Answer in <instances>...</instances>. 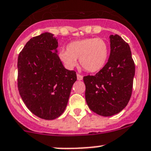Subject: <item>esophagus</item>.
<instances>
[{
    "instance_id": "obj_1",
    "label": "esophagus",
    "mask_w": 151,
    "mask_h": 151,
    "mask_svg": "<svg viewBox=\"0 0 151 151\" xmlns=\"http://www.w3.org/2000/svg\"><path fill=\"white\" fill-rule=\"evenodd\" d=\"M77 79H78V81H81V80L83 79V76L81 75L77 74Z\"/></svg>"
}]
</instances>
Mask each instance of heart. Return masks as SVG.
Wrapping results in <instances>:
<instances>
[{"label": "heart", "mask_w": 151, "mask_h": 151, "mask_svg": "<svg viewBox=\"0 0 151 151\" xmlns=\"http://www.w3.org/2000/svg\"><path fill=\"white\" fill-rule=\"evenodd\" d=\"M109 56V45L100 38L73 41L68 44L67 50L59 52V58L66 68H74L77 65V59H79L81 66L89 73H97L103 70Z\"/></svg>", "instance_id": "obj_1"}]
</instances>
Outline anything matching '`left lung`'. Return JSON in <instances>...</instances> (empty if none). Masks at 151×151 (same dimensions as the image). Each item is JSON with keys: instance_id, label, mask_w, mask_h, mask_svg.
I'll return each instance as SVG.
<instances>
[{"instance_id": "8db88e82", "label": "left lung", "mask_w": 151, "mask_h": 151, "mask_svg": "<svg viewBox=\"0 0 151 151\" xmlns=\"http://www.w3.org/2000/svg\"><path fill=\"white\" fill-rule=\"evenodd\" d=\"M107 63L95 76H84L85 99L91 111L104 117L117 114L132 95L135 63L129 44L117 34L111 35Z\"/></svg>"}]
</instances>
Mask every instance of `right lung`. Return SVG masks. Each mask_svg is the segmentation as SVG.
I'll list each match as a JSON object with an SVG mask.
<instances>
[{
  "label": "right lung",
  "instance_id": "obj_1",
  "mask_svg": "<svg viewBox=\"0 0 151 151\" xmlns=\"http://www.w3.org/2000/svg\"><path fill=\"white\" fill-rule=\"evenodd\" d=\"M58 40L45 32L31 38L18 58V89L27 109L37 117L54 120L61 115L77 80L58 55Z\"/></svg>",
  "mask_w": 151,
  "mask_h": 151
}]
</instances>
